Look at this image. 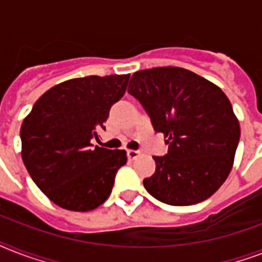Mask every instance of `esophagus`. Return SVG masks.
<instances>
[{"mask_svg":"<svg viewBox=\"0 0 262 262\" xmlns=\"http://www.w3.org/2000/svg\"><path fill=\"white\" fill-rule=\"evenodd\" d=\"M140 155L139 149H127V158L129 159H136Z\"/></svg>","mask_w":262,"mask_h":262,"instance_id":"obj_1","label":"esophagus"}]
</instances>
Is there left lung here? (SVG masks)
I'll list each match as a JSON object with an SVG mask.
<instances>
[{
	"label": "left lung",
	"mask_w": 262,
	"mask_h": 262,
	"mask_svg": "<svg viewBox=\"0 0 262 262\" xmlns=\"http://www.w3.org/2000/svg\"><path fill=\"white\" fill-rule=\"evenodd\" d=\"M127 92L139 100L156 132L168 144L154 156L155 174L144 187L168 205H193L209 199L227 179L241 127L223 91L178 67L152 68L132 76Z\"/></svg>",
	"instance_id": "obj_1"
}]
</instances>
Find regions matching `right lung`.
<instances>
[{
	"instance_id": "right-lung-1",
	"label": "right lung",
	"mask_w": 262,
	"mask_h": 262,
	"mask_svg": "<svg viewBox=\"0 0 262 262\" xmlns=\"http://www.w3.org/2000/svg\"><path fill=\"white\" fill-rule=\"evenodd\" d=\"M130 75L67 80L35 102L20 129L27 171L47 199L75 212L92 211L110 195L125 149L92 144Z\"/></svg>"
}]
</instances>
